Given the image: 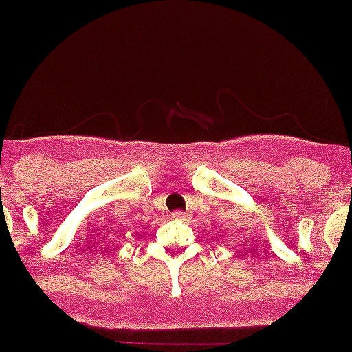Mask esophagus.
Segmentation results:
<instances>
[{"label": "esophagus", "instance_id": "obj_1", "mask_svg": "<svg viewBox=\"0 0 352 352\" xmlns=\"http://www.w3.org/2000/svg\"><path fill=\"white\" fill-rule=\"evenodd\" d=\"M172 219H174V220H186V214H185V212H182V210H175L174 214H172Z\"/></svg>", "mask_w": 352, "mask_h": 352}]
</instances>
